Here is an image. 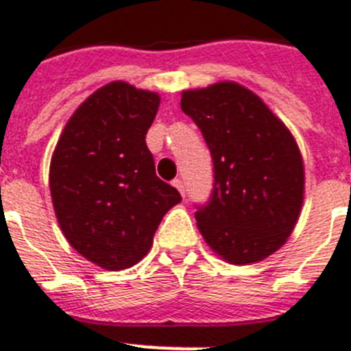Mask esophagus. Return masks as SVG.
Segmentation results:
<instances>
[{"instance_id": "1", "label": "esophagus", "mask_w": 351, "mask_h": 351, "mask_svg": "<svg viewBox=\"0 0 351 351\" xmlns=\"http://www.w3.org/2000/svg\"><path fill=\"white\" fill-rule=\"evenodd\" d=\"M173 185H175L176 189L180 191V194H182V196H185V187H184V182H182L180 178H175V180H173Z\"/></svg>"}]
</instances>
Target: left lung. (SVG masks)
<instances>
[{
  "instance_id": "left-lung-1",
  "label": "left lung",
  "mask_w": 351,
  "mask_h": 351,
  "mask_svg": "<svg viewBox=\"0 0 351 351\" xmlns=\"http://www.w3.org/2000/svg\"><path fill=\"white\" fill-rule=\"evenodd\" d=\"M214 162V189L196 210L203 239L223 261L252 264L282 248L303 205L305 171L293 134L243 85L182 93Z\"/></svg>"
}]
</instances>
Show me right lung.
Segmentation results:
<instances>
[{
    "label": "right lung",
    "mask_w": 351,
    "mask_h": 351,
    "mask_svg": "<svg viewBox=\"0 0 351 351\" xmlns=\"http://www.w3.org/2000/svg\"><path fill=\"white\" fill-rule=\"evenodd\" d=\"M158 105L157 93L110 82L76 108L53 152L49 191L62 234L103 269L137 264L182 202L157 176L146 146Z\"/></svg>",
    "instance_id": "obj_1"
}]
</instances>
